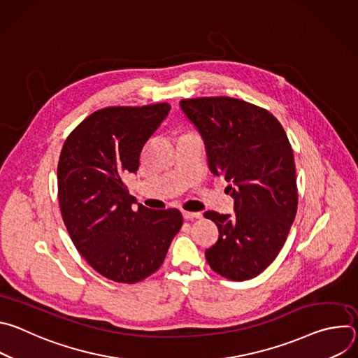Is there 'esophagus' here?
I'll list each match as a JSON object with an SVG mask.
<instances>
[{
  "label": "esophagus",
  "mask_w": 358,
  "mask_h": 358,
  "mask_svg": "<svg viewBox=\"0 0 358 358\" xmlns=\"http://www.w3.org/2000/svg\"><path fill=\"white\" fill-rule=\"evenodd\" d=\"M184 220H198L202 217L201 213H191V211H182Z\"/></svg>",
  "instance_id": "obj_1"
}]
</instances>
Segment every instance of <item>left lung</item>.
Listing matches in <instances>:
<instances>
[{
	"instance_id": "8db88e82",
	"label": "left lung",
	"mask_w": 358,
	"mask_h": 358,
	"mask_svg": "<svg viewBox=\"0 0 358 358\" xmlns=\"http://www.w3.org/2000/svg\"><path fill=\"white\" fill-rule=\"evenodd\" d=\"M180 106L206 144L211 173L231 182L235 202L232 217L203 214L220 231L206 258L227 279H252L276 259L296 217L292 145L273 115L245 100L196 97Z\"/></svg>"
}]
</instances>
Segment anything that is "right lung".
Instances as JSON below:
<instances>
[{
  "label": "right lung",
  "mask_w": 358,
  "mask_h": 358,
  "mask_svg": "<svg viewBox=\"0 0 358 358\" xmlns=\"http://www.w3.org/2000/svg\"><path fill=\"white\" fill-rule=\"evenodd\" d=\"M169 103L113 106L87 116L65 140L58 198L69 236L101 276L137 283L164 262L181 229L178 210L137 206L124 176L136 173L144 144L167 117Z\"/></svg>",
  "instance_id": "right-lung-1"
}]
</instances>
